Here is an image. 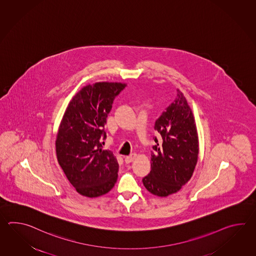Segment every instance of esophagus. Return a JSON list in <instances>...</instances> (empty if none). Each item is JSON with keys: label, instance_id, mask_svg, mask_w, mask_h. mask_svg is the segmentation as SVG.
<instances>
[{"label": "esophagus", "instance_id": "34e87169", "mask_svg": "<svg viewBox=\"0 0 256 256\" xmlns=\"http://www.w3.org/2000/svg\"><path fill=\"white\" fill-rule=\"evenodd\" d=\"M136 156H137V154H132L130 156H126V163L130 164L132 163V162H134V161L136 160Z\"/></svg>", "mask_w": 256, "mask_h": 256}]
</instances>
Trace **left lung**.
Wrapping results in <instances>:
<instances>
[{
	"mask_svg": "<svg viewBox=\"0 0 256 256\" xmlns=\"http://www.w3.org/2000/svg\"><path fill=\"white\" fill-rule=\"evenodd\" d=\"M156 146L151 154V171L142 178L147 190L158 196L180 191L190 180L198 162V137L196 124L185 96L176 97L156 120Z\"/></svg>",
	"mask_w": 256,
	"mask_h": 256,
	"instance_id": "8db88e82",
	"label": "left lung"
}]
</instances>
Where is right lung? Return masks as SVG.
<instances>
[{
    "instance_id": "1",
    "label": "right lung",
    "mask_w": 256,
    "mask_h": 256,
    "mask_svg": "<svg viewBox=\"0 0 256 256\" xmlns=\"http://www.w3.org/2000/svg\"><path fill=\"white\" fill-rule=\"evenodd\" d=\"M126 87L120 82H96L82 88L71 100L56 139L58 161L66 178L82 196L108 193L118 178L119 164L102 150L104 126L115 97Z\"/></svg>"
}]
</instances>
